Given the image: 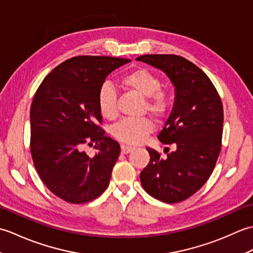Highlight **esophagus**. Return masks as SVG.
<instances>
[{
  "mask_svg": "<svg viewBox=\"0 0 253 253\" xmlns=\"http://www.w3.org/2000/svg\"><path fill=\"white\" fill-rule=\"evenodd\" d=\"M135 149H136L135 147L127 146V144H122V146H121V150H122V153H123V154L130 153V152H132Z\"/></svg>",
  "mask_w": 253,
  "mask_h": 253,
  "instance_id": "34e87169",
  "label": "esophagus"
}]
</instances>
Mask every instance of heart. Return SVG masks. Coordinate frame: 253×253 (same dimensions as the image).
I'll return each instance as SVG.
<instances>
[{"label": "heart", "mask_w": 253, "mask_h": 253, "mask_svg": "<svg viewBox=\"0 0 253 253\" xmlns=\"http://www.w3.org/2000/svg\"><path fill=\"white\" fill-rule=\"evenodd\" d=\"M124 88L135 91L147 99V110L155 117H162L169 109V99L161 91V79L146 68H136L121 79ZM98 106L102 116L113 120L117 115V95L110 84H104L98 93ZM153 130L148 118H126L113 127V136L129 144H139Z\"/></svg>", "instance_id": "heart-1"}]
</instances>
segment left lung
I'll return each mask as SVG.
<instances>
[{
	"mask_svg": "<svg viewBox=\"0 0 253 253\" xmlns=\"http://www.w3.org/2000/svg\"><path fill=\"white\" fill-rule=\"evenodd\" d=\"M136 60L163 71L175 88L173 109L158 138L176 150L163 159L147 148L150 162L140 173L141 185L160 201H184L206 184L221 152V98L207 75L184 57L150 54Z\"/></svg>",
	"mask_w": 253,
	"mask_h": 253,
	"instance_id": "1",
	"label": "left lung"
}]
</instances>
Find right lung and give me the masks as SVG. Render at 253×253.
<instances>
[{"instance_id":"1","label":"right lung","mask_w":253,"mask_h":253,"mask_svg":"<svg viewBox=\"0 0 253 253\" xmlns=\"http://www.w3.org/2000/svg\"><path fill=\"white\" fill-rule=\"evenodd\" d=\"M127 58L76 56L43 79L30 109V150L35 168L51 192L69 203L92 201L105 191L121 147L98 126V93ZM96 143L90 158L81 148Z\"/></svg>"}]
</instances>
